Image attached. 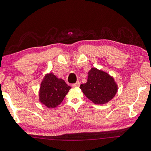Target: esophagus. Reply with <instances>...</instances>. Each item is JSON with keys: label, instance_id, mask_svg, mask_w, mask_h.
<instances>
[{"label": "esophagus", "instance_id": "34e87169", "mask_svg": "<svg viewBox=\"0 0 151 151\" xmlns=\"http://www.w3.org/2000/svg\"><path fill=\"white\" fill-rule=\"evenodd\" d=\"M79 86H80V83H79V82H76V83H74L72 84L73 87H78Z\"/></svg>", "mask_w": 151, "mask_h": 151}]
</instances>
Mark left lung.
<instances>
[{"instance_id":"1","label":"left lung","mask_w":151,"mask_h":151,"mask_svg":"<svg viewBox=\"0 0 151 151\" xmlns=\"http://www.w3.org/2000/svg\"><path fill=\"white\" fill-rule=\"evenodd\" d=\"M88 75L87 82L81 84L80 88L93 103L105 104L115 96L117 85L112 76L96 68H92Z\"/></svg>"}]
</instances>
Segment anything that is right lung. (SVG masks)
Returning <instances> with one entry per match:
<instances>
[{
    "label": "right lung",
    "instance_id": "add662e5",
    "mask_svg": "<svg viewBox=\"0 0 151 151\" xmlns=\"http://www.w3.org/2000/svg\"><path fill=\"white\" fill-rule=\"evenodd\" d=\"M70 88L63 79L56 77L53 73L47 74L41 83L40 102L48 108H56L63 102Z\"/></svg>",
    "mask_w": 151,
    "mask_h": 151
}]
</instances>
